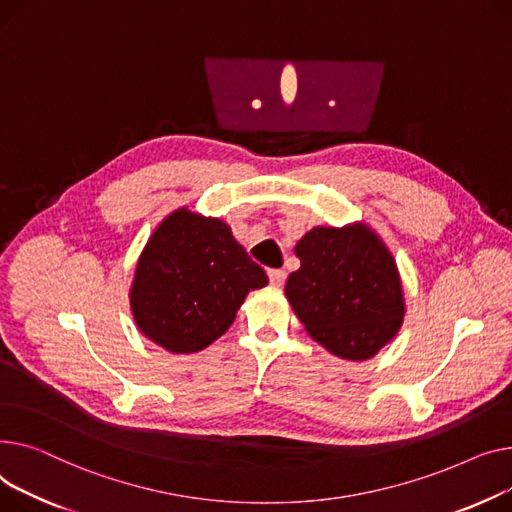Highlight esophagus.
<instances>
[{
	"label": "esophagus",
	"instance_id": "1",
	"mask_svg": "<svg viewBox=\"0 0 512 512\" xmlns=\"http://www.w3.org/2000/svg\"><path fill=\"white\" fill-rule=\"evenodd\" d=\"M268 279H270V285L281 287L285 283V279H287V273H285V270H281V268H270L268 270Z\"/></svg>",
	"mask_w": 512,
	"mask_h": 512
}]
</instances>
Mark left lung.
I'll return each instance as SVG.
<instances>
[{
  "mask_svg": "<svg viewBox=\"0 0 512 512\" xmlns=\"http://www.w3.org/2000/svg\"><path fill=\"white\" fill-rule=\"evenodd\" d=\"M302 262L285 295L314 341L362 362L397 335L405 314L393 254L364 223L314 227L295 246Z\"/></svg>",
  "mask_w": 512,
  "mask_h": 512,
  "instance_id": "1",
  "label": "left lung"
}]
</instances>
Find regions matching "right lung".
<instances>
[{
    "label": "right lung",
    "instance_id": "right-lung-1",
    "mask_svg": "<svg viewBox=\"0 0 512 512\" xmlns=\"http://www.w3.org/2000/svg\"><path fill=\"white\" fill-rule=\"evenodd\" d=\"M268 277L221 219L177 208L150 235L130 289L142 333L171 353L202 351Z\"/></svg>",
    "mask_w": 512,
    "mask_h": 512
}]
</instances>
